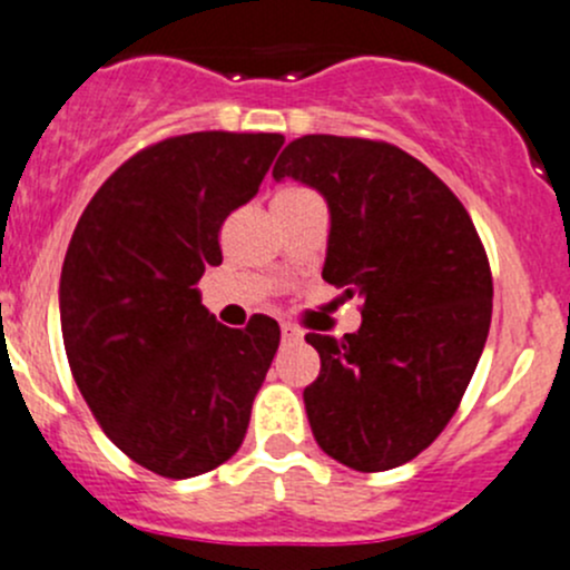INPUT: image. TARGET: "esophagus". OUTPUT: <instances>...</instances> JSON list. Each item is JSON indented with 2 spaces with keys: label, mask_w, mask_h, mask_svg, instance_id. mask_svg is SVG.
<instances>
[{
  "label": "esophagus",
  "mask_w": 570,
  "mask_h": 570,
  "mask_svg": "<svg viewBox=\"0 0 570 570\" xmlns=\"http://www.w3.org/2000/svg\"><path fill=\"white\" fill-rule=\"evenodd\" d=\"M301 331H297L295 328V325H289V323H284V325H281V340H284V342H289V345H292V342H297V340H301Z\"/></svg>",
  "instance_id": "esophagus-1"
}]
</instances>
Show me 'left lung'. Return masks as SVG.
Masks as SVG:
<instances>
[{
    "mask_svg": "<svg viewBox=\"0 0 570 570\" xmlns=\"http://www.w3.org/2000/svg\"><path fill=\"white\" fill-rule=\"evenodd\" d=\"M273 178L325 197L323 278L364 301L356 334H306L320 353L317 381L303 390L314 440L353 471L403 465L454 417L488 342L482 239L454 191L386 141L295 138Z\"/></svg>",
    "mask_w": 570,
    "mask_h": 570,
    "instance_id": "8db88e82",
    "label": "left lung"
}]
</instances>
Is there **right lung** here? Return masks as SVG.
<instances>
[{
  "label": "right lung",
  "instance_id": "right-lung-1",
  "mask_svg": "<svg viewBox=\"0 0 570 570\" xmlns=\"http://www.w3.org/2000/svg\"><path fill=\"white\" fill-rule=\"evenodd\" d=\"M281 132H189L121 164L82 212L60 273L71 375L110 443L167 479L239 451L281 328L217 323L197 281L223 264L219 228L250 203Z\"/></svg>",
  "mask_w": 570,
  "mask_h": 570
}]
</instances>
